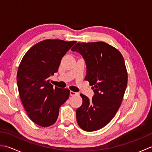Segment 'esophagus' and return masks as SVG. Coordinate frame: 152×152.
I'll use <instances>...</instances> for the list:
<instances>
[{
    "instance_id": "34e87169",
    "label": "esophagus",
    "mask_w": 152,
    "mask_h": 152,
    "mask_svg": "<svg viewBox=\"0 0 152 152\" xmlns=\"http://www.w3.org/2000/svg\"><path fill=\"white\" fill-rule=\"evenodd\" d=\"M70 95L71 96H75V95H78V93L77 92H74V91H70Z\"/></svg>"
}]
</instances>
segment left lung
<instances>
[{"label": "left lung", "mask_w": 152, "mask_h": 152, "mask_svg": "<svg viewBox=\"0 0 152 152\" xmlns=\"http://www.w3.org/2000/svg\"><path fill=\"white\" fill-rule=\"evenodd\" d=\"M82 56L87 67L85 78L93 86L92 100L80 94L83 102L76 109V120L83 130L104 127L120 106L127 85V72L121 53L104 42L77 43L72 49Z\"/></svg>", "instance_id": "left-lung-1"}]
</instances>
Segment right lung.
<instances>
[{
	"mask_svg": "<svg viewBox=\"0 0 152 152\" xmlns=\"http://www.w3.org/2000/svg\"><path fill=\"white\" fill-rule=\"evenodd\" d=\"M76 41L45 40L31 47L19 64L17 83L28 117L41 127L56 121L60 106L70 95L69 89L53 88L49 78L58 71L61 61Z\"/></svg>",
	"mask_w": 152,
	"mask_h": 152,
	"instance_id": "right-lung-1",
	"label": "right lung"
}]
</instances>
